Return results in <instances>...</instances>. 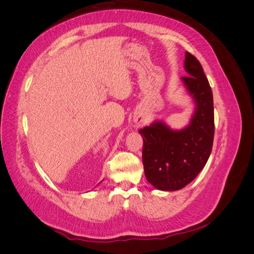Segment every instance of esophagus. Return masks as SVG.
Returning a JSON list of instances; mask_svg holds the SVG:
<instances>
[{
  "instance_id": "1",
  "label": "esophagus",
  "mask_w": 254,
  "mask_h": 254,
  "mask_svg": "<svg viewBox=\"0 0 254 254\" xmlns=\"http://www.w3.org/2000/svg\"><path fill=\"white\" fill-rule=\"evenodd\" d=\"M143 122H144V119H143V118H141V119H140L139 121H137V123H136V124L140 126V125H142V123H143Z\"/></svg>"
}]
</instances>
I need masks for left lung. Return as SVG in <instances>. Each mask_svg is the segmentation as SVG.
I'll return each instance as SVG.
<instances>
[{"instance_id":"obj_1","label":"left lung","mask_w":254,"mask_h":254,"mask_svg":"<svg viewBox=\"0 0 254 254\" xmlns=\"http://www.w3.org/2000/svg\"><path fill=\"white\" fill-rule=\"evenodd\" d=\"M181 77L196 109L190 125L173 130L157 121L140 129L143 165L147 181L161 190H177L193 181L207 162L214 140L213 94L200 63L186 53Z\"/></svg>"}]
</instances>
